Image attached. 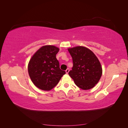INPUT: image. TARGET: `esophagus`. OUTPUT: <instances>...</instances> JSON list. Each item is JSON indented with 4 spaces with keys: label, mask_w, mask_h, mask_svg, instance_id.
I'll use <instances>...</instances> for the list:
<instances>
[{
    "label": "esophagus",
    "mask_w": 128,
    "mask_h": 128,
    "mask_svg": "<svg viewBox=\"0 0 128 128\" xmlns=\"http://www.w3.org/2000/svg\"><path fill=\"white\" fill-rule=\"evenodd\" d=\"M69 72V68L67 69L66 70V74H68Z\"/></svg>",
    "instance_id": "1"
}]
</instances>
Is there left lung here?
<instances>
[{
	"instance_id": "obj_1",
	"label": "left lung",
	"mask_w": 128,
	"mask_h": 128,
	"mask_svg": "<svg viewBox=\"0 0 128 128\" xmlns=\"http://www.w3.org/2000/svg\"><path fill=\"white\" fill-rule=\"evenodd\" d=\"M73 66L69 72L76 86L88 90L98 83L102 75V68L98 58L90 50L83 46L68 49Z\"/></svg>"
}]
</instances>
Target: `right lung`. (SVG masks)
<instances>
[{
	"instance_id": "1",
	"label": "right lung",
	"mask_w": 128,
	"mask_h": 128,
	"mask_svg": "<svg viewBox=\"0 0 128 128\" xmlns=\"http://www.w3.org/2000/svg\"><path fill=\"white\" fill-rule=\"evenodd\" d=\"M59 48L46 45L34 54L28 64L29 75L34 86L42 90L48 91L59 83L66 72L60 68L56 54Z\"/></svg>"
}]
</instances>
